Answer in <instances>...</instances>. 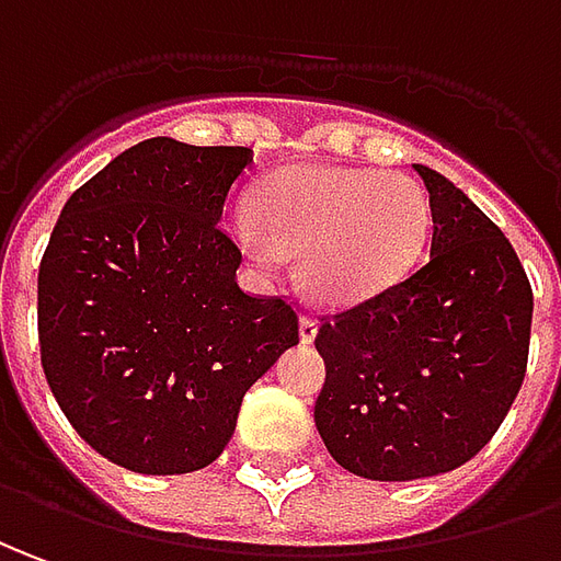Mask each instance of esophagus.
<instances>
[{"mask_svg":"<svg viewBox=\"0 0 561 561\" xmlns=\"http://www.w3.org/2000/svg\"><path fill=\"white\" fill-rule=\"evenodd\" d=\"M299 335H302V342H314V335H318V320L311 318V314H305L302 323H299Z\"/></svg>","mask_w":561,"mask_h":561,"instance_id":"1","label":"esophagus"}]
</instances>
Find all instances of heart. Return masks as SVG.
Wrapping results in <instances>:
<instances>
[{
    "mask_svg": "<svg viewBox=\"0 0 561 561\" xmlns=\"http://www.w3.org/2000/svg\"><path fill=\"white\" fill-rule=\"evenodd\" d=\"M427 231V198L403 173L293 164L253 192V222H234V241L259 265H274L277 253L299 256L302 287L347 308L400 284Z\"/></svg>",
    "mask_w": 561,
    "mask_h": 561,
    "instance_id": "obj_1",
    "label": "heart"
}]
</instances>
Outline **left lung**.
I'll return each mask as SVG.
<instances>
[{
  "instance_id": "obj_1",
  "label": "left lung",
  "mask_w": 561,
  "mask_h": 561,
  "mask_svg": "<svg viewBox=\"0 0 561 561\" xmlns=\"http://www.w3.org/2000/svg\"><path fill=\"white\" fill-rule=\"evenodd\" d=\"M431 256L369 302L323 314L327 381L314 424L363 480L449 473L489 443L523 388L531 284L504 231L461 188L421 168Z\"/></svg>"
}]
</instances>
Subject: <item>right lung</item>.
Segmentation results:
<instances>
[{"mask_svg": "<svg viewBox=\"0 0 561 561\" xmlns=\"http://www.w3.org/2000/svg\"><path fill=\"white\" fill-rule=\"evenodd\" d=\"M243 146H130L72 192L38 265V347L76 434L134 473H192L243 393L299 345L287 296L243 293L219 226Z\"/></svg>", "mask_w": 561, "mask_h": 561, "instance_id": "add662e5", "label": "right lung"}]
</instances>
